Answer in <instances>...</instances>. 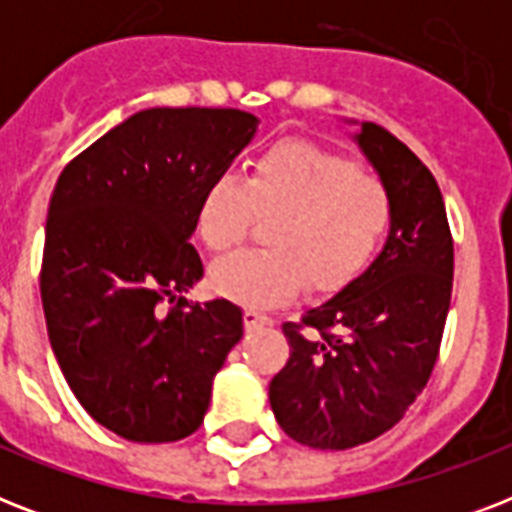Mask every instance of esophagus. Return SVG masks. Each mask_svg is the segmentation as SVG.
<instances>
[{
    "label": "esophagus",
    "instance_id": "1",
    "mask_svg": "<svg viewBox=\"0 0 512 512\" xmlns=\"http://www.w3.org/2000/svg\"><path fill=\"white\" fill-rule=\"evenodd\" d=\"M244 321H247V327H268V324H271V316H265V313L255 311V308H247V311H244Z\"/></svg>",
    "mask_w": 512,
    "mask_h": 512
}]
</instances>
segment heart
<instances>
[{
    "label": "heart",
    "instance_id": "obj_1",
    "mask_svg": "<svg viewBox=\"0 0 512 512\" xmlns=\"http://www.w3.org/2000/svg\"><path fill=\"white\" fill-rule=\"evenodd\" d=\"M268 223L263 252H241L212 268L220 295L247 305L287 303L308 287L332 295L356 279L393 223L385 180L303 140L265 148L247 183L220 172L196 204V231L212 252H231Z\"/></svg>",
    "mask_w": 512,
    "mask_h": 512
}]
</instances>
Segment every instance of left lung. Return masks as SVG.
<instances>
[{
  "label": "left lung",
  "instance_id": "1",
  "mask_svg": "<svg viewBox=\"0 0 512 512\" xmlns=\"http://www.w3.org/2000/svg\"><path fill=\"white\" fill-rule=\"evenodd\" d=\"M393 196L385 247L369 268L300 321L268 398L281 430L313 449L388 433L428 385L452 300L454 241L433 172L380 124L356 135Z\"/></svg>",
  "mask_w": 512,
  "mask_h": 512
}]
</instances>
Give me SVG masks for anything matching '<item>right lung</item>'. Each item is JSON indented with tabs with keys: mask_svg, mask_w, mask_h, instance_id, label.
<instances>
[{
	"mask_svg": "<svg viewBox=\"0 0 512 512\" xmlns=\"http://www.w3.org/2000/svg\"><path fill=\"white\" fill-rule=\"evenodd\" d=\"M255 130L239 108H148L55 183L39 276L52 353L84 412L127 441L199 430L244 335L239 305L183 295L204 276L188 244L201 191Z\"/></svg>",
	"mask_w": 512,
	"mask_h": 512,
	"instance_id": "obj_1",
	"label": "right lung"
}]
</instances>
